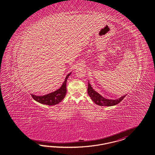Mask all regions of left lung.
<instances>
[{"label": "left lung", "mask_w": 155, "mask_h": 155, "mask_svg": "<svg viewBox=\"0 0 155 155\" xmlns=\"http://www.w3.org/2000/svg\"><path fill=\"white\" fill-rule=\"evenodd\" d=\"M87 92L92 101L97 105H99L100 106H107V107H110V106H113L115 105L118 104L120 103L124 98L126 96V95H125L124 96L120 97V98L117 99H106L103 96H101V94H99L98 92H96L93 88H92L91 84L89 83L88 81V88H87Z\"/></svg>", "instance_id": "left-lung-1"}]
</instances>
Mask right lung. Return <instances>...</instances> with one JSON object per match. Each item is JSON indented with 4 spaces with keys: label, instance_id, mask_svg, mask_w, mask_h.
<instances>
[{
    "label": "right lung",
    "instance_id": "1",
    "mask_svg": "<svg viewBox=\"0 0 155 155\" xmlns=\"http://www.w3.org/2000/svg\"><path fill=\"white\" fill-rule=\"evenodd\" d=\"M71 72L66 76L63 84L58 90L42 96H37L31 94L32 97L38 103L48 105H54L59 104L65 97L67 94V81Z\"/></svg>",
    "mask_w": 155,
    "mask_h": 155
}]
</instances>
